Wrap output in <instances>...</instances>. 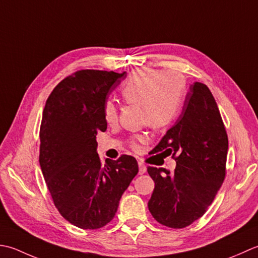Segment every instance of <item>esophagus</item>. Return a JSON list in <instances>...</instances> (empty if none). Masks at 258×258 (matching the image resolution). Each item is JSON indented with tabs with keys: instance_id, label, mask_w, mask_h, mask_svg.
<instances>
[{
	"instance_id": "esophagus-1",
	"label": "esophagus",
	"mask_w": 258,
	"mask_h": 258,
	"mask_svg": "<svg viewBox=\"0 0 258 258\" xmlns=\"http://www.w3.org/2000/svg\"><path fill=\"white\" fill-rule=\"evenodd\" d=\"M138 165H139V173L140 175H144V173L147 171V167L141 161L138 162Z\"/></svg>"
}]
</instances>
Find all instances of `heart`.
I'll return each instance as SVG.
<instances>
[{
	"label": "heart",
	"instance_id": "obj_1",
	"mask_svg": "<svg viewBox=\"0 0 258 258\" xmlns=\"http://www.w3.org/2000/svg\"><path fill=\"white\" fill-rule=\"evenodd\" d=\"M121 96L129 104L143 109V122L155 129L165 128L176 119L180 111L183 81L172 71L154 69L137 70L131 73L121 88ZM104 119L114 123L118 119L115 104L108 100L103 108ZM147 141L145 135H137L130 139L131 148L138 150Z\"/></svg>",
	"mask_w": 258,
	"mask_h": 258
}]
</instances>
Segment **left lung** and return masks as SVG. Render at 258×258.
Wrapping results in <instances>:
<instances>
[{"label":"left lung","instance_id":"1","mask_svg":"<svg viewBox=\"0 0 258 258\" xmlns=\"http://www.w3.org/2000/svg\"><path fill=\"white\" fill-rule=\"evenodd\" d=\"M228 137L217 103L204 83L189 88L176 123L152 154L172 155L173 172L148 167L155 189L148 202L152 216L170 228H183L206 213L226 175Z\"/></svg>","mask_w":258,"mask_h":258}]
</instances>
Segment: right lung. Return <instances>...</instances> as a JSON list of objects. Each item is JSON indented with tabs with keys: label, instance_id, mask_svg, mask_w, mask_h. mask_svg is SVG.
I'll list each match as a JSON object with an SVG mask.
<instances>
[{
	"label": "right lung",
	"instance_id": "1",
	"mask_svg": "<svg viewBox=\"0 0 258 258\" xmlns=\"http://www.w3.org/2000/svg\"><path fill=\"white\" fill-rule=\"evenodd\" d=\"M125 72L80 70L63 79L45 102L39 161L56 209L82 229L111 222L138 162L122 155L102 164L97 134L107 130L104 103Z\"/></svg>",
	"mask_w": 258,
	"mask_h": 258
}]
</instances>
